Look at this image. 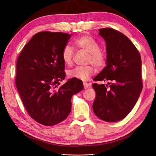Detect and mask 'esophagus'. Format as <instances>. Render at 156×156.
I'll return each instance as SVG.
<instances>
[{
    "label": "esophagus",
    "instance_id": "obj_1",
    "mask_svg": "<svg viewBox=\"0 0 156 156\" xmlns=\"http://www.w3.org/2000/svg\"><path fill=\"white\" fill-rule=\"evenodd\" d=\"M83 86H84V89H87V88H88L89 84L87 83H86V82H84L83 83Z\"/></svg>",
    "mask_w": 156,
    "mask_h": 156
}]
</instances>
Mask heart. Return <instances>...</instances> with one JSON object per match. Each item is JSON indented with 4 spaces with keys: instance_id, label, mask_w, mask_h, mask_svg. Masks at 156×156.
Returning a JSON list of instances; mask_svg holds the SVG:
<instances>
[{
    "instance_id": "obj_1",
    "label": "heart",
    "mask_w": 156,
    "mask_h": 156,
    "mask_svg": "<svg viewBox=\"0 0 156 156\" xmlns=\"http://www.w3.org/2000/svg\"><path fill=\"white\" fill-rule=\"evenodd\" d=\"M73 44L76 48L85 51L88 53L87 64H92L96 68L100 69L105 66L107 55L100 49V45L98 41L89 35H83L75 39ZM74 56L73 49L69 45H66L62 51L61 56L66 65L70 66L73 62ZM94 69L92 66H79L68 71V76L81 81H87L94 75Z\"/></svg>"
}]
</instances>
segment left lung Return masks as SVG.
I'll use <instances>...</instances> for the list:
<instances>
[{
    "label": "left lung",
    "instance_id": "left-lung-1",
    "mask_svg": "<svg viewBox=\"0 0 156 156\" xmlns=\"http://www.w3.org/2000/svg\"><path fill=\"white\" fill-rule=\"evenodd\" d=\"M106 41L107 66L92 84L96 92L93 111L102 120L115 122L129 114L137 101L143 88L141 58L139 51L122 32L111 28L99 30Z\"/></svg>",
    "mask_w": 156,
    "mask_h": 156
}]
</instances>
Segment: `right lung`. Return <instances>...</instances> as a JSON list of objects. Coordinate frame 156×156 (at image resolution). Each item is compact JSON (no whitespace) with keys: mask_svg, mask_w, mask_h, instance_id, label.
<instances>
[{"mask_svg":"<svg viewBox=\"0 0 156 156\" xmlns=\"http://www.w3.org/2000/svg\"><path fill=\"white\" fill-rule=\"evenodd\" d=\"M71 36L60 32H37L17 58L18 92L28 114L44 126H54L66 119L72 97L83 89L81 81L73 78L59 86L66 77L61 53Z\"/></svg>","mask_w":156,"mask_h":156,"instance_id":"1","label":"right lung"}]
</instances>
